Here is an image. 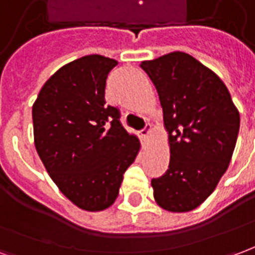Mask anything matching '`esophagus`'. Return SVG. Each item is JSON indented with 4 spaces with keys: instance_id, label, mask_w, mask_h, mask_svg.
<instances>
[{
    "instance_id": "34e87169",
    "label": "esophagus",
    "mask_w": 255,
    "mask_h": 255,
    "mask_svg": "<svg viewBox=\"0 0 255 255\" xmlns=\"http://www.w3.org/2000/svg\"><path fill=\"white\" fill-rule=\"evenodd\" d=\"M150 133H151V126H150V124H146V127L140 131L142 140H147V139L150 138Z\"/></svg>"
}]
</instances>
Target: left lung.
Instances as JSON below:
<instances>
[{
    "label": "left lung",
    "mask_w": 255,
    "mask_h": 255,
    "mask_svg": "<svg viewBox=\"0 0 255 255\" xmlns=\"http://www.w3.org/2000/svg\"><path fill=\"white\" fill-rule=\"evenodd\" d=\"M140 68L158 93L171 153L165 173L151 180L155 202L168 212H190L228 169L239 111L224 82L187 53H168Z\"/></svg>",
    "instance_id": "8db88e82"
}]
</instances>
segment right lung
I'll return each instance as SVG.
<instances>
[{"label":"right lung","instance_id":"1","mask_svg":"<svg viewBox=\"0 0 255 255\" xmlns=\"http://www.w3.org/2000/svg\"><path fill=\"white\" fill-rule=\"evenodd\" d=\"M116 65L100 54L65 64L32 105L39 158L58 190L87 212L113 205L140 149L139 139L122 126L119 109L105 102L106 78Z\"/></svg>","mask_w":255,"mask_h":255}]
</instances>
